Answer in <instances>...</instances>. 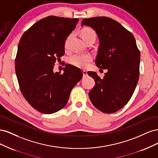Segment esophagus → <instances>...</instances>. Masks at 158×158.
<instances>
[{
    "instance_id": "1",
    "label": "esophagus",
    "mask_w": 158,
    "mask_h": 158,
    "mask_svg": "<svg viewBox=\"0 0 158 158\" xmlns=\"http://www.w3.org/2000/svg\"><path fill=\"white\" fill-rule=\"evenodd\" d=\"M82 73H83V76H84V77H85V76H86L88 75V73H87V72H86V71L83 70V71H82Z\"/></svg>"
}]
</instances>
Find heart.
<instances>
[{
  "label": "heart",
  "instance_id": "obj_1",
  "mask_svg": "<svg viewBox=\"0 0 158 158\" xmlns=\"http://www.w3.org/2000/svg\"><path fill=\"white\" fill-rule=\"evenodd\" d=\"M82 35L84 40L85 42H88L90 40L96 39V33L91 28H85L82 31ZM71 35H69L65 41L64 47L67 48L68 44ZM92 56L89 54H81V53H74L69 57V63L73 64L76 67L79 68H86L92 61Z\"/></svg>",
  "mask_w": 158,
  "mask_h": 158
}]
</instances>
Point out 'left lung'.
<instances>
[{
  "label": "left lung",
  "mask_w": 158,
  "mask_h": 158,
  "mask_svg": "<svg viewBox=\"0 0 158 158\" xmlns=\"http://www.w3.org/2000/svg\"><path fill=\"white\" fill-rule=\"evenodd\" d=\"M81 25L96 32L100 45L95 63L99 69L107 70L103 78L95 72H88L95 83L89 92L91 102L100 111L114 113L131 99L139 79L140 52L135 38L108 17L85 18Z\"/></svg>",
  "instance_id": "8db88e82"
}]
</instances>
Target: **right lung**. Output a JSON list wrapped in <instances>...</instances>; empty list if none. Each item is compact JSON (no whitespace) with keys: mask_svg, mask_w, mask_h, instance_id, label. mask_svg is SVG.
Returning <instances> with one entry per match:
<instances>
[{"mask_svg":"<svg viewBox=\"0 0 158 158\" xmlns=\"http://www.w3.org/2000/svg\"><path fill=\"white\" fill-rule=\"evenodd\" d=\"M78 18L47 16L37 21L22 36L15 59L21 92L32 107L44 114L63 109L72 89L82 79V70L66 64L64 73H54L56 60L64 55V43Z\"/></svg>","mask_w":158,"mask_h":158,"instance_id":"1","label":"right lung"}]
</instances>
